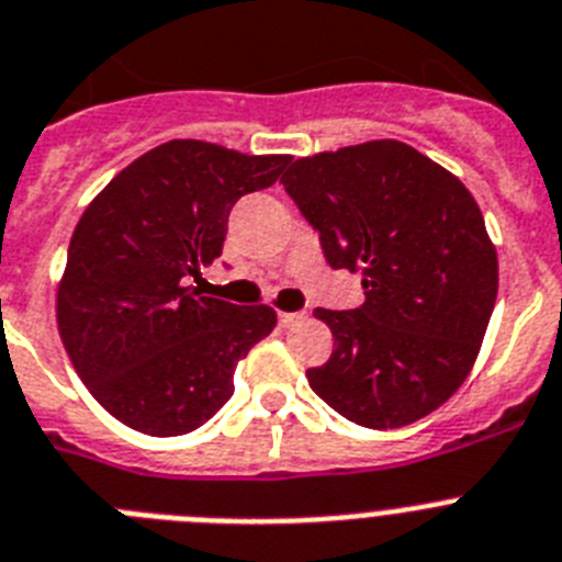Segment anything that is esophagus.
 <instances>
[{"label": "esophagus", "mask_w": 562, "mask_h": 562, "mask_svg": "<svg viewBox=\"0 0 562 562\" xmlns=\"http://www.w3.org/2000/svg\"><path fill=\"white\" fill-rule=\"evenodd\" d=\"M304 318H306V313H278L281 327H295V324H301Z\"/></svg>", "instance_id": "obj_1"}]
</instances>
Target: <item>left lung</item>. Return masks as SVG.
<instances>
[{
	"instance_id": "1",
	"label": "left lung",
	"mask_w": 562,
	"mask_h": 562,
	"mask_svg": "<svg viewBox=\"0 0 562 562\" xmlns=\"http://www.w3.org/2000/svg\"><path fill=\"white\" fill-rule=\"evenodd\" d=\"M333 270L361 272L363 304L315 310L333 329L310 386L367 429L415 424L472 372L497 299V252L463 181L395 138L292 161L281 176Z\"/></svg>"
}]
</instances>
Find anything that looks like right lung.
Instances as JSON below:
<instances>
[{
  "mask_svg": "<svg viewBox=\"0 0 562 562\" xmlns=\"http://www.w3.org/2000/svg\"><path fill=\"white\" fill-rule=\"evenodd\" d=\"M284 165L290 156L172 138L81 213L56 324L90 395L124 426L172 438L207 424L233 395L238 361L272 333V306L199 295L190 278L222 256L235 201L276 184Z\"/></svg>",
  "mask_w": 562,
  "mask_h": 562,
  "instance_id": "add662e5",
  "label": "right lung"
}]
</instances>
